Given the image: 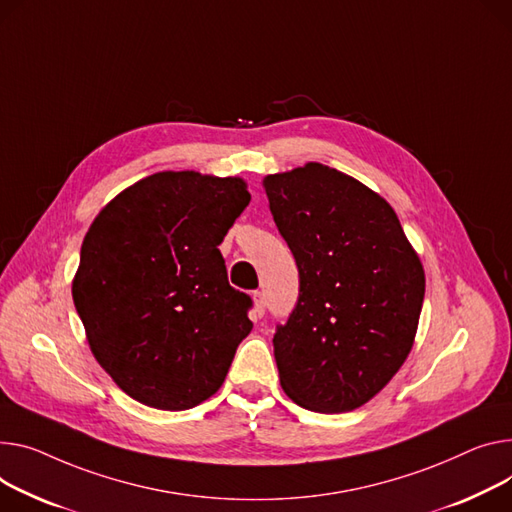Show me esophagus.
Wrapping results in <instances>:
<instances>
[{
    "label": "esophagus",
    "mask_w": 512,
    "mask_h": 512,
    "mask_svg": "<svg viewBox=\"0 0 512 512\" xmlns=\"http://www.w3.org/2000/svg\"><path fill=\"white\" fill-rule=\"evenodd\" d=\"M253 313H255V319L263 317L265 315V294L263 292H255L253 294Z\"/></svg>",
    "instance_id": "obj_1"
}]
</instances>
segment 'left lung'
<instances>
[{
	"label": "left lung",
	"mask_w": 512,
	"mask_h": 512,
	"mask_svg": "<svg viewBox=\"0 0 512 512\" xmlns=\"http://www.w3.org/2000/svg\"><path fill=\"white\" fill-rule=\"evenodd\" d=\"M298 267V300L274 335L286 395L350 412L377 395L414 346L424 267L389 203L319 162L263 179Z\"/></svg>",
	"instance_id": "obj_1"
}]
</instances>
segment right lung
Listing matches in <instances>:
<instances>
[{"label": "right lung", "instance_id": "obj_1", "mask_svg": "<svg viewBox=\"0 0 512 512\" xmlns=\"http://www.w3.org/2000/svg\"><path fill=\"white\" fill-rule=\"evenodd\" d=\"M249 201L238 177L164 170L88 228L74 304L94 358L135 401L181 412L222 387L253 300L228 284L218 245Z\"/></svg>", "mask_w": 512, "mask_h": 512}]
</instances>
